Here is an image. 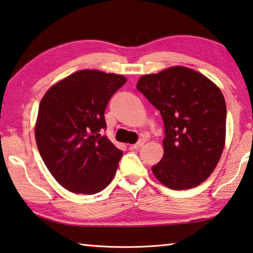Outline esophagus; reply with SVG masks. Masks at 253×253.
I'll list each match as a JSON object with an SVG mask.
<instances>
[{"instance_id":"34e87169","label":"esophagus","mask_w":253,"mask_h":253,"mask_svg":"<svg viewBox=\"0 0 253 253\" xmlns=\"http://www.w3.org/2000/svg\"><path fill=\"white\" fill-rule=\"evenodd\" d=\"M144 143H145V141H144V139H139V141H138L137 143H135V144H133V145H131V148H133V149H136V150H138V149H141L143 145H144Z\"/></svg>"}]
</instances>
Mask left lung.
<instances>
[{"label":"left lung","mask_w":253,"mask_h":253,"mask_svg":"<svg viewBox=\"0 0 253 253\" xmlns=\"http://www.w3.org/2000/svg\"><path fill=\"white\" fill-rule=\"evenodd\" d=\"M136 88L164 120L165 153L152 167L154 176L171 190L198 186L211 175L223 153V93L206 76L179 66L145 75Z\"/></svg>","instance_id":"8db88e82"}]
</instances>
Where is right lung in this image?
Returning a JSON list of instances; mask_svg holds the SVG:
<instances>
[{
  "label": "right lung",
  "mask_w": 253,
  "mask_h": 253,
  "mask_svg": "<svg viewBox=\"0 0 253 253\" xmlns=\"http://www.w3.org/2000/svg\"><path fill=\"white\" fill-rule=\"evenodd\" d=\"M126 78L97 70L77 71L47 90L41 101L36 144L60 185L81 194L104 190L118 168L123 151L105 135L104 111Z\"/></svg>",
  "instance_id": "right-lung-1"
}]
</instances>
